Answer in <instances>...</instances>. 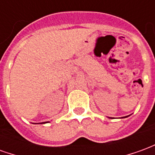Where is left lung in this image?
<instances>
[{"label": "left lung", "mask_w": 155, "mask_h": 155, "mask_svg": "<svg viewBox=\"0 0 155 155\" xmlns=\"http://www.w3.org/2000/svg\"><path fill=\"white\" fill-rule=\"evenodd\" d=\"M122 118H126V117H122Z\"/></svg>", "instance_id": "8db88e82"}]
</instances>
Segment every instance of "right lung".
Masks as SVG:
<instances>
[{"instance_id":"1","label":"right lung","mask_w":155,"mask_h":155,"mask_svg":"<svg viewBox=\"0 0 155 155\" xmlns=\"http://www.w3.org/2000/svg\"><path fill=\"white\" fill-rule=\"evenodd\" d=\"M45 123H47V122H43V123H41V124H45Z\"/></svg>"}]
</instances>
